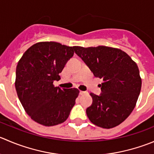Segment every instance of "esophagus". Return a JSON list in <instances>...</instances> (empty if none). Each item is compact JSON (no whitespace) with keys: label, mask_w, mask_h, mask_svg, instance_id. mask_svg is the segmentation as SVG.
Masks as SVG:
<instances>
[{"label":"esophagus","mask_w":154,"mask_h":154,"mask_svg":"<svg viewBox=\"0 0 154 154\" xmlns=\"http://www.w3.org/2000/svg\"><path fill=\"white\" fill-rule=\"evenodd\" d=\"M86 92H83V91H80V95H83V94H85Z\"/></svg>","instance_id":"1"}]
</instances>
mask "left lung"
I'll list each match as a JSON object with an SVG mask.
<instances>
[{
  "label": "left lung",
  "instance_id": "left-lung-1",
  "mask_svg": "<svg viewBox=\"0 0 154 154\" xmlns=\"http://www.w3.org/2000/svg\"><path fill=\"white\" fill-rule=\"evenodd\" d=\"M74 50L94 76L103 79L101 93H90L92 104L86 108L88 118L104 129L118 126L132 113L141 92L138 65L125 52L113 47H74Z\"/></svg>",
  "mask_w": 154,
  "mask_h": 154
}]
</instances>
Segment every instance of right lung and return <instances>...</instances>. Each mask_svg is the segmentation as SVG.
<instances>
[{"mask_svg":"<svg viewBox=\"0 0 154 154\" xmlns=\"http://www.w3.org/2000/svg\"><path fill=\"white\" fill-rule=\"evenodd\" d=\"M74 56V47L56 42H40L25 51L18 62L16 90L31 118L46 126L60 124L68 119L79 90L53 85Z\"/></svg>","mask_w":154,"mask_h":154,"instance_id":"right-lung-1","label":"right lung"}]
</instances>
